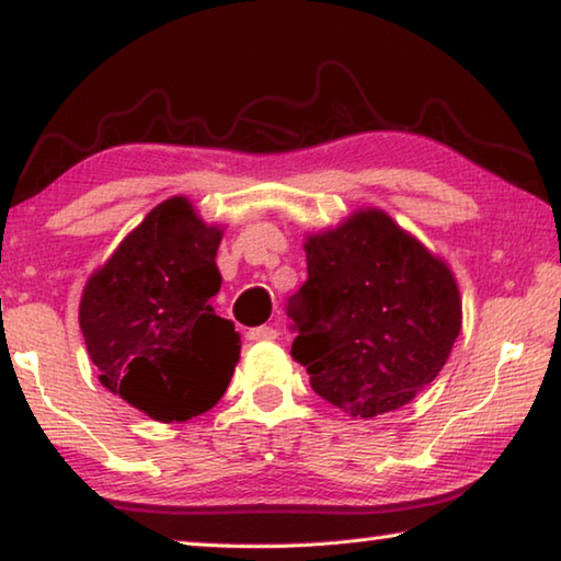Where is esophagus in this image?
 <instances>
[{"mask_svg":"<svg viewBox=\"0 0 561 561\" xmlns=\"http://www.w3.org/2000/svg\"><path fill=\"white\" fill-rule=\"evenodd\" d=\"M277 329L274 327H254V329H249L247 332V340H252V342H274L277 340Z\"/></svg>","mask_w":561,"mask_h":561,"instance_id":"obj_1","label":"esophagus"}]
</instances>
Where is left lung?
Wrapping results in <instances>:
<instances>
[{
    "instance_id": "left-lung-1",
    "label": "left lung",
    "mask_w": 561,
    "mask_h": 561,
    "mask_svg": "<svg viewBox=\"0 0 561 561\" xmlns=\"http://www.w3.org/2000/svg\"><path fill=\"white\" fill-rule=\"evenodd\" d=\"M305 252L309 277L287 314L314 392L364 420L412 402L461 329L449 266L381 209L312 234Z\"/></svg>"
}]
</instances>
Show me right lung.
Listing matches in <instances>:
<instances>
[{
  "label": "right lung",
  "mask_w": 561,
  "mask_h": 561,
  "mask_svg": "<svg viewBox=\"0 0 561 561\" xmlns=\"http://www.w3.org/2000/svg\"><path fill=\"white\" fill-rule=\"evenodd\" d=\"M221 229L192 202L154 207L89 277L79 327L112 394L157 422H186L215 407L239 362V334L215 314Z\"/></svg>",
  "instance_id": "add662e5"
}]
</instances>
